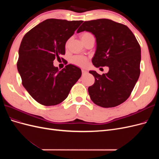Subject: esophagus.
I'll list each match as a JSON object with an SVG mask.
<instances>
[{"mask_svg":"<svg viewBox=\"0 0 159 159\" xmlns=\"http://www.w3.org/2000/svg\"><path fill=\"white\" fill-rule=\"evenodd\" d=\"M81 72H82V75H83L88 74V71L85 70H81Z\"/></svg>","mask_w":159,"mask_h":159,"instance_id":"esophagus-1","label":"esophagus"}]
</instances>
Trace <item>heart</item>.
Listing matches in <instances>:
<instances>
[{"label": "heart", "instance_id": "1", "mask_svg": "<svg viewBox=\"0 0 159 159\" xmlns=\"http://www.w3.org/2000/svg\"><path fill=\"white\" fill-rule=\"evenodd\" d=\"M90 36H93L89 32H84L81 36V39H84V38H88ZM72 63L74 64L80 66V67H85L88 64V59L87 57H85L82 56H74L71 60Z\"/></svg>", "mask_w": 159, "mask_h": 159}]
</instances>
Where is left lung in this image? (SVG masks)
<instances>
[{
    "label": "left lung",
    "mask_w": 159,
    "mask_h": 159,
    "mask_svg": "<svg viewBox=\"0 0 159 159\" xmlns=\"http://www.w3.org/2000/svg\"><path fill=\"white\" fill-rule=\"evenodd\" d=\"M84 31L96 38L93 64L109 69L102 75L89 71L95 78L88 88L90 98L100 107H116L128 99L140 75L141 47L127 26L109 19L85 21L77 32Z\"/></svg>",
    "instance_id": "8db88e82"
}]
</instances>
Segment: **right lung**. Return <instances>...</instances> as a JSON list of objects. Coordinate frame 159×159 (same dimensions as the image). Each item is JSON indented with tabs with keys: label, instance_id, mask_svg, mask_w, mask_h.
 Wrapping results in <instances>:
<instances>
[{
	"label": "right lung",
	"instance_id": "1",
	"mask_svg": "<svg viewBox=\"0 0 159 159\" xmlns=\"http://www.w3.org/2000/svg\"><path fill=\"white\" fill-rule=\"evenodd\" d=\"M82 22L47 19L23 37L17 69L23 86L38 103L46 106L60 103L81 77L78 67L68 64L59 71L53 61L65 54L67 40Z\"/></svg>",
	"mask_w": 159,
	"mask_h": 159
}]
</instances>
